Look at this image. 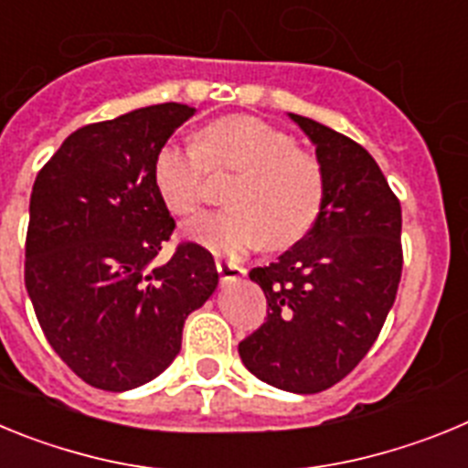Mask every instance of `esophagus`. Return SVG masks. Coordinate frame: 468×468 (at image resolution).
Masks as SVG:
<instances>
[{"label": "esophagus", "instance_id": "esophagus-1", "mask_svg": "<svg viewBox=\"0 0 468 468\" xmlns=\"http://www.w3.org/2000/svg\"><path fill=\"white\" fill-rule=\"evenodd\" d=\"M215 267H218V274H220L222 281H237L241 276H246V270H243L241 264L229 262V260L215 258Z\"/></svg>", "mask_w": 468, "mask_h": 468}]
</instances>
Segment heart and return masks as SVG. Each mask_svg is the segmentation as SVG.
Instances as JSON below:
<instances>
[{
	"label": "heart",
	"instance_id": "b5f03b06",
	"mask_svg": "<svg viewBox=\"0 0 468 468\" xmlns=\"http://www.w3.org/2000/svg\"><path fill=\"white\" fill-rule=\"evenodd\" d=\"M208 171H239L227 189L231 208L204 215L187 237L215 253L241 255L267 241L285 248L307 237L324 208L325 180L316 156L258 117L234 114L198 131L194 147L161 144L152 180L161 204L177 218L198 210Z\"/></svg>",
	"mask_w": 468,
	"mask_h": 468
}]
</instances>
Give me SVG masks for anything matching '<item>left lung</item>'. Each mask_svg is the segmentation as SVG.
Segmentation results:
<instances>
[{
  "label": "left lung",
  "instance_id": "left-lung-1",
  "mask_svg": "<svg viewBox=\"0 0 468 468\" xmlns=\"http://www.w3.org/2000/svg\"><path fill=\"white\" fill-rule=\"evenodd\" d=\"M288 117L316 147L324 208L307 237L250 270L270 307L264 324L239 342V356L271 387L318 394L361 363L394 307L400 204L361 144L314 119Z\"/></svg>",
  "mask_w": 468,
  "mask_h": 468
}]
</instances>
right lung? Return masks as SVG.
<instances>
[{
  "label": "right lung",
  "mask_w": 468,
  "mask_h": 468,
  "mask_svg": "<svg viewBox=\"0 0 468 468\" xmlns=\"http://www.w3.org/2000/svg\"><path fill=\"white\" fill-rule=\"evenodd\" d=\"M194 112L164 102L89 123L32 187L25 288L48 345L95 388L128 391L164 373L185 318L218 288L213 255L197 243L154 264L176 220L152 164Z\"/></svg>",
  "instance_id": "right-lung-1"
}]
</instances>
